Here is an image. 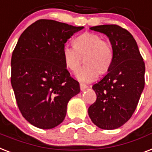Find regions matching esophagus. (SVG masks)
I'll return each instance as SVG.
<instances>
[{"mask_svg": "<svg viewBox=\"0 0 152 152\" xmlns=\"http://www.w3.org/2000/svg\"><path fill=\"white\" fill-rule=\"evenodd\" d=\"M88 88V86H87L86 85H85V84H80V89H81V90L82 91H84V90H86V89Z\"/></svg>", "mask_w": 152, "mask_h": 152, "instance_id": "34e87169", "label": "esophagus"}]
</instances>
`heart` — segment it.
Returning <instances> with one entry per match:
<instances>
[{
    "instance_id": "1",
    "label": "heart",
    "mask_w": 152,
    "mask_h": 152,
    "mask_svg": "<svg viewBox=\"0 0 152 152\" xmlns=\"http://www.w3.org/2000/svg\"><path fill=\"white\" fill-rule=\"evenodd\" d=\"M75 45L65 44L63 57L66 65L75 71L79 66L82 57L86 56V65L80 67L75 76L78 81L89 83L99 77L100 70L107 72L113 61V48L108 40L102 39L98 34L85 32L75 39Z\"/></svg>"
}]
</instances>
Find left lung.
<instances>
[{"instance_id":"left-lung-1","label":"left lung","mask_w":152,"mask_h":152,"mask_svg":"<svg viewBox=\"0 0 152 152\" xmlns=\"http://www.w3.org/2000/svg\"><path fill=\"white\" fill-rule=\"evenodd\" d=\"M108 36L113 61L107 75L93 86L97 100L88 109L94 124L113 130L131 118L144 88L145 65L132 34L116 24L89 28Z\"/></svg>"}]
</instances>
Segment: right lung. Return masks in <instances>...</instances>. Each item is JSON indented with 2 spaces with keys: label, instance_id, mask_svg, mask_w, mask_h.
<instances>
[{
  "label": "right lung",
  "instance_id": "right-lung-1",
  "mask_svg": "<svg viewBox=\"0 0 152 152\" xmlns=\"http://www.w3.org/2000/svg\"><path fill=\"white\" fill-rule=\"evenodd\" d=\"M84 27L39 20L21 34L11 59V83L22 116L42 129L65 119L70 98L80 92L63 57L68 39Z\"/></svg>",
  "mask_w": 152,
  "mask_h": 152
}]
</instances>
